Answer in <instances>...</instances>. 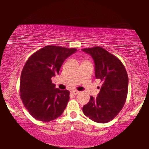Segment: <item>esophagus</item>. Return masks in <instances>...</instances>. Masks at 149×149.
<instances>
[{"mask_svg":"<svg viewBox=\"0 0 149 149\" xmlns=\"http://www.w3.org/2000/svg\"><path fill=\"white\" fill-rule=\"evenodd\" d=\"M79 93V91H77V90H72L71 91V93L73 95H77L78 93Z\"/></svg>","mask_w":149,"mask_h":149,"instance_id":"esophagus-1","label":"esophagus"}]
</instances>
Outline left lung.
<instances>
[{
  "label": "left lung",
  "mask_w": 149,
  "mask_h": 149,
  "mask_svg": "<svg viewBox=\"0 0 149 149\" xmlns=\"http://www.w3.org/2000/svg\"><path fill=\"white\" fill-rule=\"evenodd\" d=\"M92 57L95 76L102 83L97 96H91L83 112L92 121L106 123L113 120L123 109L128 91V75L123 63L100 47L82 49Z\"/></svg>",
  "instance_id": "left-lung-1"
}]
</instances>
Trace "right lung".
Instances as JSON below:
<instances>
[{"label":"right lung","mask_w":149,"mask_h":149,"mask_svg":"<svg viewBox=\"0 0 149 149\" xmlns=\"http://www.w3.org/2000/svg\"><path fill=\"white\" fill-rule=\"evenodd\" d=\"M76 51L74 48L45 46L26 61L20 78V97L34 119L52 121L66 109L70 91L55 88L52 77L59 74L64 60Z\"/></svg>","instance_id":"obj_1"}]
</instances>
